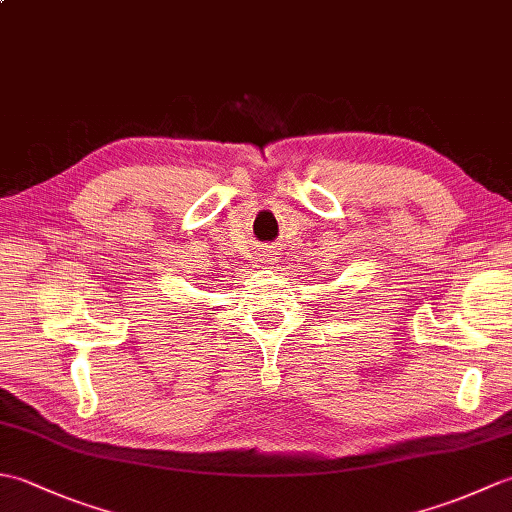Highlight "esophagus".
<instances>
[{
	"instance_id": "esophagus-1",
	"label": "esophagus",
	"mask_w": 512,
	"mask_h": 512,
	"mask_svg": "<svg viewBox=\"0 0 512 512\" xmlns=\"http://www.w3.org/2000/svg\"><path fill=\"white\" fill-rule=\"evenodd\" d=\"M262 259L264 262L268 264V262H273V255H270V250H264V255H262Z\"/></svg>"
}]
</instances>
